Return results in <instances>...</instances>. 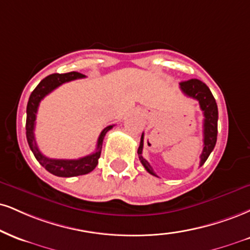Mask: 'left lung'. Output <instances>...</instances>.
Listing matches in <instances>:
<instances>
[{"label": "left lung", "mask_w": 250, "mask_h": 250, "mask_svg": "<svg viewBox=\"0 0 250 250\" xmlns=\"http://www.w3.org/2000/svg\"><path fill=\"white\" fill-rule=\"evenodd\" d=\"M179 85L180 89H182V92L185 95L190 96V98L199 102L200 109L203 110L204 114V149L200 155L201 167V165L205 163L206 159L208 158V156L211 155L216 143V135H218V106H216L215 99L212 92L209 91L208 87L203 81L198 79H190L188 81H182ZM143 138L144 135L142 134L140 146H138L137 150L138 158H140L144 169L148 171L150 174H152V176L158 177L154 172V169L149 164V162L142 156Z\"/></svg>", "instance_id": "1"}]
</instances>
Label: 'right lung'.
<instances>
[{
    "label": "right lung",
    "mask_w": 250,
    "mask_h": 250,
    "mask_svg": "<svg viewBox=\"0 0 250 250\" xmlns=\"http://www.w3.org/2000/svg\"><path fill=\"white\" fill-rule=\"evenodd\" d=\"M85 78L83 74L79 72H68L64 74H50L46 78H44L41 83H38L37 87L34 89V92L30 95L28 106H26V140H28L29 146L31 149L32 154L43 167L49 171L50 173L55 174L58 177H76L81 176V174L89 173L91 171L95 169L98 165V161L101 155L102 142H104V135L107 134L108 130L113 128V125H108L101 131L100 136L98 138V144H96V150L93 154L81 157L79 159H53L47 158L39 151L37 143L35 141V123H36V114H37L39 102L51 93L57 87H59L62 83H68L71 80L80 79Z\"/></svg>",
    "instance_id": "obj_1"
}]
</instances>
